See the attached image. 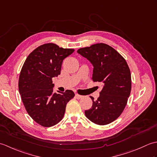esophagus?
Listing matches in <instances>:
<instances>
[{
	"label": "esophagus",
	"instance_id": "esophagus-1",
	"mask_svg": "<svg viewBox=\"0 0 157 157\" xmlns=\"http://www.w3.org/2000/svg\"><path fill=\"white\" fill-rule=\"evenodd\" d=\"M75 98H77V99H81V98H83V96L79 95V94H77V93H76V94H75Z\"/></svg>",
	"mask_w": 157,
	"mask_h": 157
}]
</instances>
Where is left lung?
Masks as SVG:
<instances>
[{
  "label": "left lung",
  "instance_id": "left-lung-1",
  "mask_svg": "<svg viewBox=\"0 0 157 157\" xmlns=\"http://www.w3.org/2000/svg\"><path fill=\"white\" fill-rule=\"evenodd\" d=\"M78 52L94 66L92 79L103 86L100 96L85 115L95 124L104 125L121 115L128 102L132 88L130 69L125 59L111 46L97 43L81 48Z\"/></svg>",
  "mask_w": 157,
  "mask_h": 157
}]
</instances>
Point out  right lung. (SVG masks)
Returning a JSON list of instances; mask_svg holds the SVG:
<instances>
[{
	"instance_id": "obj_1",
	"label": "right lung",
	"mask_w": 157,
	"mask_h": 157,
	"mask_svg": "<svg viewBox=\"0 0 157 157\" xmlns=\"http://www.w3.org/2000/svg\"><path fill=\"white\" fill-rule=\"evenodd\" d=\"M75 50L46 43L34 49L20 72L19 91L26 111L39 125L48 128L63 118L66 105L74 92L53 93L52 78L61 73L63 61Z\"/></svg>"
}]
</instances>
